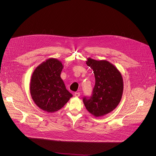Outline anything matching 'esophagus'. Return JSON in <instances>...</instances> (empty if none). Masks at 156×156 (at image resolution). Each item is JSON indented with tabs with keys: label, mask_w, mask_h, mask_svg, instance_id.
Returning a JSON list of instances; mask_svg holds the SVG:
<instances>
[{
	"label": "esophagus",
	"mask_w": 156,
	"mask_h": 156,
	"mask_svg": "<svg viewBox=\"0 0 156 156\" xmlns=\"http://www.w3.org/2000/svg\"><path fill=\"white\" fill-rule=\"evenodd\" d=\"M74 96H75V97H79L80 96V93H75V94H74Z\"/></svg>",
	"instance_id": "1"
}]
</instances>
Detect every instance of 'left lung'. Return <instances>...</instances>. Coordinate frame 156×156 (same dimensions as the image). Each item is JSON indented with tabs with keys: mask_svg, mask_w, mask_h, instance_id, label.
Wrapping results in <instances>:
<instances>
[{
	"mask_svg": "<svg viewBox=\"0 0 156 156\" xmlns=\"http://www.w3.org/2000/svg\"><path fill=\"white\" fill-rule=\"evenodd\" d=\"M86 64L93 69L96 82L92 96L83 98V103L89 112L101 117L112 112L120 103L123 91L122 76L107 60L88 58Z\"/></svg>",
	"mask_w": 156,
	"mask_h": 156,
	"instance_id": "1",
	"label": "left lung"
}]
</instances>
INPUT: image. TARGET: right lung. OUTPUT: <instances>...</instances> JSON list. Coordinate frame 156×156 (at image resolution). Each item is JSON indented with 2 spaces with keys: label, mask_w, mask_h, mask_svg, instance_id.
Segmentation results:
<instances>
[{
  "label": "right lung",
  "mask_w": 156,
  "mask_h": 156,
  "mask_svg": "<svg viewBox=\"0 0 156 156\" xmlns=\"http://www.w3.org/2000/svg\"><path fill=\"white\" fill-rule=\"evenodd\" d=\"M63 68L60 61L51 58L37 66L33 73L30 82L31 98L40 108L48 112L60 110L73 96L60 77Z\"/></svg>",
  "instance_id": "right-lung-1"
}]
</instances>
